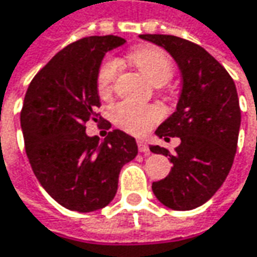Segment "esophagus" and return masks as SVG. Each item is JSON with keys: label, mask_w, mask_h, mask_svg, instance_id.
<instances>
[{"label": "esophagus", "mask_w": 257, "mask_h": 257, "mask_svg": "<svg viewBox=\"0 0 257 257\" xmlns=\"http://www.w3.org/2000/svg\"><path fill=\"white\" fill-rule=\"evenodd\" d=\"M137 146H139V152H140V153L147 154V156L150 154V149H149V146L146 144L144 140H139V142H137Z\"/></svg>", "instance_id": "1"}]
</instances>
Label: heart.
I'll use <instances>...</instances> for the list:
<instances>
[{
	"mask_svg": "<svg viewBox=\"0 0 257 257\" xmlns=\"http://www.w3.org/2000/svg\"><path fill=\"white\" fill-rule=\"evenodd\" d=\"M133 64L154 85H163L173 74L170 57L162 48L142 47L130 54ZM118 75V64L113 58L104 60L97 71V93L101 98L110 97ZM111 118L115 125L132 134H144L162 118V111L154 105H142L130 101L117 103L111 108Z\"/></svg>",
	"mask_w": 257,
	"mask_h": 257,
	"instance_id": "obj_1",
	"label": "heart"
}]
</instances>
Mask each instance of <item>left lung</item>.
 Here are the masks:
<instances>
[{
    "label": "left lung",
    "instance_id": "8db88e82",
    "mask_svg": "<svg viewBox=\"0 0 257 257\" xmlns=\"http://www.w3.org/2000/svg\"><path fill=\"white\" fill-rule=\"evenodd\" d=\"M163 47L176 60L183 80L176 111L159 125L164 140L180 137L172 154L152 146L156 154L170 157L173 167L163 180L152 184L156 197L173 210H192L219 190L230 172L237 149L240 107L234 81L203 47L180 37L140 35Z\"/></svg>",
    "mask_w": 257,
    "mask_h": 257
}]
</instances>
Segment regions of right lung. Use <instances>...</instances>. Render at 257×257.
Returning <instances> with one entry per match:
<instances>
[{"label":"right lung","mask_w":257,"mask_h":257,"mask_svg":"<svg viewBox=\"0 0 257 257\" xmlns=\"http://www.w3.org/2000/svg\"><path fill=\"white\" fill-rule=\"evenodd\" d=\"M125 40L93 35L58 51L35 74L25 93L21 128L35 177L55 202L75 212L105 207L117 193L118 174L137 156L132 136L113 130L103 143L85 134L93 120L108 127L97 113V71L107 51Z\"/></svg>","instance_id":"1"}]
</instances>
